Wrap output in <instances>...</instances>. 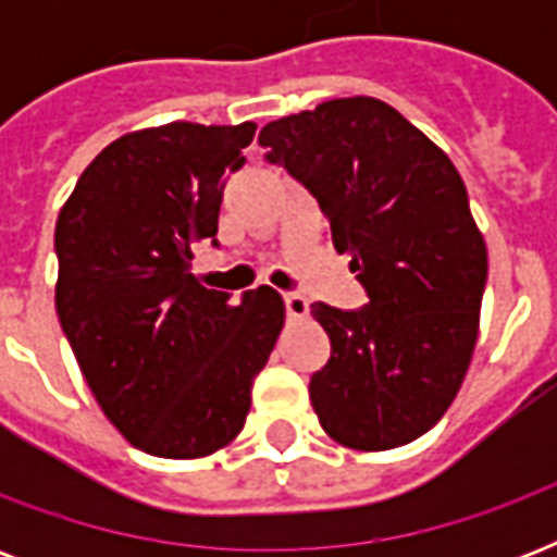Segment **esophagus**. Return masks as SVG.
Masks as SVG:
<instances>
[{"mask_svg": "<svg viewBox=\"0 0 557 557\" xmlns=\"http://www.w3.org/2000/svg\"><path fill=\"white\" fill-rule=\"evenodd\" d=\"M283 304H286L288 318H306L309 314V300L304 295H297V292H286Z\"/></svg>", "mask_w": 557, "mask_h": 557, "instance_id": "esophagus-1", "label": "esophagus"}]
</instances>
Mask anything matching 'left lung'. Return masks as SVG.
Listing matches in <instances>:
<instances>
[{"mask_svg": "<svg viewBox=\"0 0 557 557\" xmlns=\"http://www.w3.org/2000/svg\"><path fill=\"white\" fill-rule=\"evenodd\" d=\"M260 144L269 164L312 193L367 292L361 309L312 304L332 344L309 381L323 431L358 450L413 442L466 379L488 277L457 168L375 98L271 121Z\"/></svg>", "mask_w": 557, "mask_h": 557, "instance_id": "1", "label": "left lung"}]
</instances>
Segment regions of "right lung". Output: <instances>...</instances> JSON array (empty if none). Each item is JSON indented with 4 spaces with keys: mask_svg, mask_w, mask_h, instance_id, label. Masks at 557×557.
I'll return each instance as SVG.
<instances>
[{
    "mask_svg": "<svg viewBox=\"0 0 557 557\" xmlns=\"http://www.w3.org/2000/svg\"><path fill=\"white\" fill-rule=\"evenodd\" d=\"M257 124H176L117 138L57 216V314L107 419L152 457L213 454L243 431L283 330L269 286L239 300L201 283L193 245L216 243L219 205Z\"/></svg>",
    "mask_w": 557,
    "mask_h": 557,
    "instance_id": "right-lung-1",
    "label": "right lung"
}]
</instances>
